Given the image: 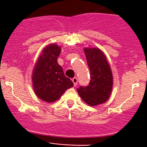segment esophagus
<instances>
[{
	"label": "esophagus",
	"mask_w": 147,
	"mask_h": 147,
	"mask_svg": "<svg viewBox=\"0 0 147 147\" xmlns=\"http://www.w3.org/2000/svg\"><path fill=\"white\" fill-rule=\"evenodd\" d=\"M72 82H73V83H74V86H76V85H77V82H78L77 78H76V77L73 78Z\"/></svg>",
	"instance_id": "34e87169"
}]
</instances>
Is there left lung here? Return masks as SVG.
<instances>
[{"instance_id":"8db88e82","label":"left lung","mask_w":147,"mask_h":147,"mask_svg":"<svg viewBox=\"0 0 147 147\" xmlns=\"http://www.w3.org/2000/svg\"><path fill=\"white\" fill-rule=\"evenodd\" d=\"M90 69V81L87 87L77 88L82 99L93 107L106 102L110 98L113 85V77L107 57L98 48L84 49Z\"/></svg>"}]
</instances>
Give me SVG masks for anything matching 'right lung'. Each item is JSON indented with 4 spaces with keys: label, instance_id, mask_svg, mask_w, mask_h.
I'll return each instance as SVG.
<instances>
[{
    "label": "right lung",
    "instance_id": "obj_1",
    "mask_svg": "<svg viewBox=\"0 0 147 147\" xmlns=\"http://www.w3.org/2000/svg\"><path fill=\"white\" fill-rule=\"evenodd\" d=\"M61 47L57 44L45 46L39 56L32 71L34 91L40 99L51 103L59 99L66 90L74 86L66 77L57 59Z\"/></svg>",
    "mask_w": 147,
    "mask_h": 147
}]
</instances>
